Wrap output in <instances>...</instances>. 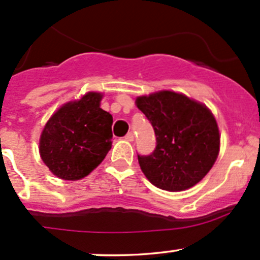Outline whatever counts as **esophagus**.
<instances>
[{"label": "esophagus", "instance_id": "esophagus-1", "mask_svg": "<svg viewBox=\"0 0 260 260\" xmlns=\"http://www.w3.org/2000/svg\"><path fill=\"white\" fill-rule=\"evenodd\" d=\"M134 138H135V136H134L133 133L126 134V136H125V139H126L127 141H134Z\"/></svg>", "mask_w": 260, "mask_h": 260}]
</instances>
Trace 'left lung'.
<instances>
[{
  "instance_id": "left-lung-1",
  "label": "left lung",
  "mask_w": 260,
  "mask_h": 260,
  "mask_svg": "<svg viewBox=\"0 0 260 260\" xmlns=\"http://www.w3.org/2000/svg\"><path fill=\"white\" fill-rule=\"evenodd\" d=\"M136 106L156 136L150 155H138L144 175L156 188L181 191L197 185L213 168L220 149L216 120L203 104L162 90L139 96Z\"/></svg>"
}]
</instances>
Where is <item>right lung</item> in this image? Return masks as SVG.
I'll return each instance as SVG.
<instances>
[{
	"label": "right lung",
	"instance_id": "1",
	"mask_svg": "<svg viewBox=\"0 0 260 260\" xmlns=\"http://www.w3.org/2000/svg\"><path fill=\"white\" fill-rule=\"evenodd\" d=\"M103 93H85L53 112L40 136V155L51 173L80 180L101 164L111 149L112 116L100 108Z\"/></svg>",
	"mask_w": 260,
	"mask_h": 260
}]
</instances>
